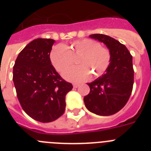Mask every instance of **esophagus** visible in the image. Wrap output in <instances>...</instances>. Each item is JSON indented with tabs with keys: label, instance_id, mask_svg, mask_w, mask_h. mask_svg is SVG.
Here are the masks:
<instances>
[{
	"label": "esophagus",
	"instance_id": "obj_1",
	"mask_svg": "<svg viewBox=\"0 0 151 151\" xmlns=\"http://www.w3.org/2000/svg\"><path fill=\"white\" fill-rule=\"evenodd\" d=\"M78 86H79V84H78V83L73 84V88H78Z\"/></svg>",
	"mask_w": 151,
	"mask_h": 151
}]
</instances>
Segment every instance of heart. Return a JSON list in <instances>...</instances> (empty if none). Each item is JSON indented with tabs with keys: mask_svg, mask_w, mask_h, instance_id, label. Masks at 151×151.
I'll return each mask as SVG.
<instances>
[{
	"mask_svg": "<svg viewBox=\"0 0 151 151\" xmlns=\"http://www.w3.org/2000/svg\"><path fill=\"white\" fill-rule=\"evenodd\" d=\"M78 56L76 60L78 66L63 74V78L69 82H84L88 79L90 74L94 78L101 76L111 61V53L107 47L88 38L74 41L69 46L57 45L51 50L50 57L54 67L63 73L71 67L73 57Z\"/></svg>",
	"mask_w": 151,
	"mask_h": 151,
	"instance_id": "obj_1",
	"label": "heart"
}]
</instances>
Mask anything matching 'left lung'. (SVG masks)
Wrapping results in <instances>:
<instances>
[{
    "mask_svg": "<svg viewBox=\"0 0 151 151\" xmlns=\"http://www.w3.org/2000/svg\"><path fill=\"white\" fill-rule=\"evenodd\" d=\"M103 42L111 53V61L106 73L88 83L90 92L84 97L88 110L99 116L115 114L124 107L130 97L134 84L132 56L127 47L110 36L89 35Z\"/></svg>",
    "mask_w": 151,
    "mask_h": 151,
    "instance_id": "left-lung-1",
    "label": "left lung"
}]
</instances>
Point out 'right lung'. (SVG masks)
<instances>
[{
  "instance_id": "add662e5",
  "label": "right lung",
  "mask_w": 151,
  "mask_h": 151,
  "mask_svg": "<svg viewBox=\"0 0 151 151\" xmlns=\"http://www.w3.org/2000/svg\"><path fill=\"white\" fill-rule=\"evenodd\" d=\"M55 41L37 38L19 54L13 81L22 109L41 122L56 120L63 114L66 95L73 85L63 79L52 66L50 54Z\"/></svg>"
}]
</instances>
